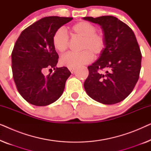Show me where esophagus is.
Here are the masks:
<instances>
[{
  "instance_id": "34e87169",
  "label": "esophagus",
  "mask_w": 151,
  "mask_h": 151,
  "mask_svg": "<svg viewBox=\"0 0 151 151\" xmlns=\"http://www.w3.org/2000/svg\"><path fill=\"white\" fill-rule=\"evenodd\" d=\"M76 68L75 67H69V70L71 72V73H73L74 71H75Z\"/></svg>"
}]
</instances>
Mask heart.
Listing matches in <instances>:
<instances>
[{
	"mask_svg": "<svg viewBox=\"0 0 151 151\" xmlns=\"http://www.w3.org/2000/svg\"><path fill=\"white\" fill-rule=\"evenodd\" d=\"M72 36L82 39L80 53H68L62 57L60 63L67 67H76L88 64L92 61L93 55H99L103 52L106 46V39L104 34L96 32V27L87 21H80L74 24L70 28ZM52 43L55 50L63 53L69 46V37L62 29L57 30L53 36Z\"/></svg>",
	"mask_w": 151,
	"mask_h": 151,
	"instance_id": "b5f03b06",
	"label": "heart"
}]
</instances>
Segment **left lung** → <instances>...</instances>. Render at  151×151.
<instances>
[{
  "instance_id": "8db88e82",
  "label": "left lung",
  "mask_w": 151,
  "mask_h": 151,
  "mask_svg": "<svg viewBox=\"0 0 151 151\" xmlns=\"http://www.w3.org/2000/svg\"><path fill=\"white\" fill-rule=\"evenodd\" d=\"M83 19L100 25L106 39L100 58L88 67L84 89L97 102L116 104L127 98L139 79L142 53L137 39L133 30L114 16Z\"/></svg>"
}]
</instances>
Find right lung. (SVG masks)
Instances as JSON below:
<instances>
[{"instance_id": "right-lung-1", "label": "right lung", "mask_w": 151, "mask_h": 151, "mask_svg": "<svg viewBox=\"0 0 151 151\" xmlns=\"http://www.w3.org/2000/svg\"><path fill=\"white\" fill-rule=\"evenodd\" d=\"M73 18L48 16L35 22L20 34L12 53L14 80L21 96L35 106H47L62 96L71 72L56 67L58 60L53 48L54 33ZM47 67L55 70L45 76Z\"/></svg>"}]
</instances>
